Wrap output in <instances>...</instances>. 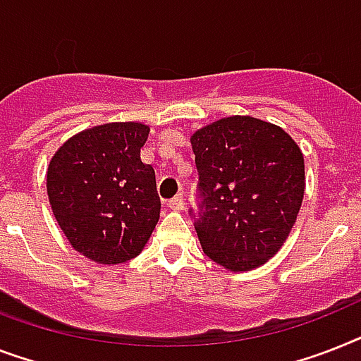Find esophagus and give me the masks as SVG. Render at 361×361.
<instances>
[{
    "mask_svg": "<svg viewBox=\"0 0 361 361\" xmlns=\"http://www.w3.org/2000/svg\"><path fill=\"white\" fill-rule=\"evenodd\" d=\"M183 204H185V202H183V195H176L174 198H171V200H169V204H166V206L174 211H181L183 209Z\"/></svg>",
    "mask_w": 361,
    "mask_h": 361,
    "instance_id": "34e87169",
    "label": "esophagus"
}]
</instances>
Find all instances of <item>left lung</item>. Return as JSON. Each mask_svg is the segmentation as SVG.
Masks as SVG:
<instances>
[{
  "instance_id": "left-lung-1",
  "label": "left lung",
  "mask_w": 361,
  "mask_h": 361,
  "mask_svg": "<svg viewBox=\"0 0 361 361\" xmlns=\"http://www.w3.org/2000/svg\"><path fill=\"white\" fill-rule=\"evenodd\" d=\"M198 169L200 245L219 265L250 271L286 243L302 206L304 155L278 126L228 116L190 137Z\"/></svg>"
}]
</instances>
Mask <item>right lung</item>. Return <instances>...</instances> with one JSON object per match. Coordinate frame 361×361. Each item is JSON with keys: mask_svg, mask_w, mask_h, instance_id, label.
Here are the masks:
<instances>
[{"mask_svg": "<svg viewBox=\"0 0 361 361\" xmlns=\"http://www.w3.org/2000/svg\"><path fill=\"white\" fill-rule=\"evenodd\" d=\"M148 133L140 122L94 126L49 161V206L70 245L92 262L133 259L159 221L155 172L140 159Z\"/></svg>", "mask_w": 361, "mask_h": 361, "instance_id": "right-lung-1", "label": "right lung"}]
</instances>
